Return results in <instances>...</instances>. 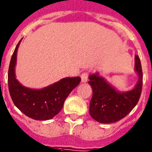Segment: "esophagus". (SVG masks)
I'll return each instance as SVG.
<instances>
[{"label": "esophagus", "mask_w": 152, "mask_h": 152, "mask_svg": "<svg viewBox=\"0 0 152 152\" xmlns=\"http://www.w3.org/2000/svg\"><path fill=\"white\" fill-rule=\"evenodd\" d=\"M88 76H89L88 72H83V73L80 75V77H81V80H82V82H83V83L87 82V80H88Z\"/></svg>", "instance_id": "esophagus-1"}]
</instances>
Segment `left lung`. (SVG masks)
<instances>
[{"instance_id": "obj_1", "label": "left lung", "mask_w": 152, "mask_h": 152, "mask_svg": "<svg viewBox=\"0 0 152 152\" xmlns=\"http://www.w3.org/2000/svg\"><path fill=\"white\" fill-rule=\"evenodd\" d=\"M135 70L139 75L136 87L127 92H119L102 77L91 75L89 84L93 89L90 102L91 116L102 123H112L126 116L137 104L143 85V72L139 56H135Z\"/></svg>"}]
</instances>
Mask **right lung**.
Listing matches in <instances>:
<instances>
[{
    "instance_id": "right-lung-1",
    "label": "right lung",
    "mask_w": 152,
    "mask_h": 152,
    "mask_svg": "<svg viewBox=\"0 0 152 152\" xmlns=\"http://www.w3.org/2000/svg\"><path fill=\"white\" fill-rule=\"evenodd\" d=\"M18 43L8 68V90L15 105L26 116L35 120H48L59 113L71 91L79 85L80 77L65 78L41 90L25 87L17 81L15 75Z\"/></svg>"
}]
</instances>
